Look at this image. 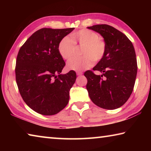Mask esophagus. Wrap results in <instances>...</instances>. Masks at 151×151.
<instances>
[{
	"mask_svg": "<svg viewBox=\"0 0 151 151\" xmlns=\"http://www.w3.org/2000/svg\"><path fill=\"white\" fill-rule=\"evenodd\" d=\"M76 75H77L78 76L82 75H83V72H80V71H77V72H76Z\"/></svg>",
	"mask_w": 151,
	"mask_h": 151,
	"instance_id": "esophagus-1",
	"label": "esophagus"
}]
</instances>
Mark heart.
Here are the masks:
<instances>
[{
    "instance_id": "b5f03b06",
    "label": "heart",
    "mask_w": 151,
    "mask_h": 151,
    "mask_svg": "<svg viewBox=\"0 0 151 151\" xmlns=\"http://www.w3.org/2000/svg\"><path fill=\"white\" fill-rule=\"evenodd\" d=\"M72 40L66 37L58 45V52L64 59L68 60L75 55L76 46L83 47L82 57H74L67 63L69 70L81 71L91 68L94 62H99L106 52V43L97 33L88 29H82L70 35Z\"/></svg>"
}]
</instances>
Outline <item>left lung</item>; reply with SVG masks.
Instances as JSON below:
<instances>
[{"mask_svg":"<svg viewBox=\"0 0 151 151\" xmlns=\"http://www.w3.org/2000/svg\"><path fill=\"white\" fill-rule=\"evenodd\" d=\"M104 38L106 50L103 58L93 68L101 75L87 70L86 89L93 103L108 110L118 109L129 99L137 74L136 54L132 43L123 33L108 24L87 27Z\"/></svg>","mask_w":151,"mask_h":151,"instance_id":"1","label":"left lung"}]
</instances>
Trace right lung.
Instances as JSON below:
<instances>
[{"mask_svg":"<svg viewBox=\"0 0 151 151\" xmlns=\"http://www.w3.org/2000/svg\"><path fill=\"white\" fill-rule=\"evenodd\" d=\"M74 29L38 30L18 53L15 75L19 93L25 103L40 114H57L68 103L76 75L74 70L60 74L65 63L58 45Z\"/></svg>","mask_w":151,"mask_h":151,"instance_id":"right-lung-1","label":"right lung"}]
</instances>
